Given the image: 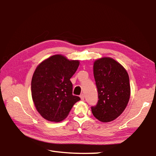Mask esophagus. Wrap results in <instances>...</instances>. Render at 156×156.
I'll return each mask as SVG.
<instances>
[{
    "mask_svg": "<svg viewBox=\"0 0 156 156\" xmlns=\"http://www.w3.org/2000/svg\"><path fill=\"white\" fill-rule=\"evenodd\" d=\"M80 99L82 100H84V94H81L80 96Z\"/></svg>",
    "mask_w": 156,
    "mask_h": 156,
    "instance_id": "34e87169",
    "label": "esophagus"
}]
</instances>
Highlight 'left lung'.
Returning a JSON list of instances; mask_svg holds the SVG:
<instances>
[{"label":"left lung","mask_w":156,"mask_h":156,"mask_svg":"<svg viewBox=\"0 0 156 156\" xmlns=\"http://www.w3.org/2000/svg\"><path fill=\"white\" fill-rule=\"evenodd\" d=\"M94 75L98 100L96 106L91 107L92 113L101 122H111L121 115L129 102V75L119 62L108 57L94 62Z\"/></svg>","instance_id":"left-lung-1"}]
</instances>
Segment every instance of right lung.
I'll use <instances>...</instances> for the list:
<instances>
[{
	"label": "right lung",
	"instance_id": "right-lung-1",
	"mask_svg": "<svg viewBox=\"0 0 156 156\" xmlns=\"http://www.w3.org/2000/svg\"><path fill=\"white\" fill-rule=\"evenodd\" d=\"M78 60H69L58 54L38 65L31 79V96L42 117L51 122L62 121L80 98L72 94L70 78L79 66Z\"/></svg>",
	"mask_w": 156,
	"mask_h": 156
}]
</instances>
